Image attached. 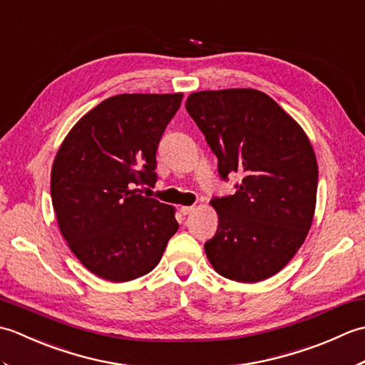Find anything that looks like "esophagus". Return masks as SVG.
Masks as SVG:
<instances>
[{
    "label": "esophagus",
    "instance_id": "esophagus-1",
    "mask_svg": "<svg viewBox=\"0 0 365 365\" xmlns=\"http://www.w3.org/2000/svg\"><path fill=\"white\" fill-rule=\"evenodd\" d=\"M195 210H196L195 205H183V207H180L182 215H190V213H192Z\"/></svg>",
    "mask_w": 365,
    "mask_h": 365
}]
</instances>
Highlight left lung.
<instances>
[{
	"label": "left lung",
	"mask_w": 365,
	"mask_h": 365,
	"mask_svg": "<svg viewBox=\"0 0 365 365\" xmlns=\"http://www.w3.org/2000/svg\"><path fill=\"white\" fill-rule=\"evenodd\" d=\"M185 108L218 158L220 175H243L235 195L210 200L218 229L204 245L207 259L230 281H265L293 259L312 226L314 147L299 123L257 89L195 92Z\"/></svg>",
	"instance_id": "obj_1"
}]
</instances>
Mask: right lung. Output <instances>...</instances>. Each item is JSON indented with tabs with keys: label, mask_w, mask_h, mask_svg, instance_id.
Here are the masks:
<instances>
[{
	"label": "right lung",
	"mask_w": 365,
	"mask_h": 365,
	"mask_svg": "<svg viewBox=\"0 0 365 365\" xmlns=\"http://www.w3.org/2000/svg\"><path fill=\"white\" fill-rule=\"evenodd\" d=\"M183 94H119L75 123L51 166L61 234L83 267L111 282L133 281L163 257L175 208L139 195L157 182V147Z\"/></svg>",
	"instance_id": "obj_1"
}]
</instances>
